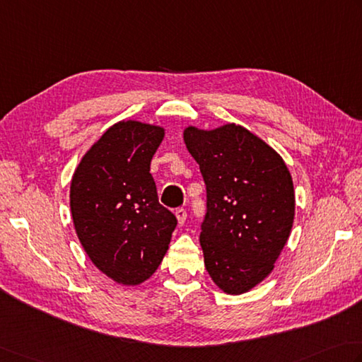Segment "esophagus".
<instances>
[{
    "mask_svg": "<svg viewBox=\"0 0 362 362\" xmlns=\"http://www.w3.org/2000/svg\"><path fill=\"white\" fill-rule=\"evenodd\" d=\"M175 216H177V221H179V224L182 226L183 223L187 221V210L185 209H177L175 210Z\"/></svg>",
    "mask_w": 362,
    "mask_h": 362,
    "instance_id": "esophagus-1",
    "label": "esophagus"
}]
</instances>
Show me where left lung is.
I'll list each match as a JSON object with an SVG mask.
<instances>
[{"label":"left lung","mask_w":362,"mask_h":362,"mask_svg":"<svg viewBox=\"0 0 362 362\" xmlns=\"http://www.w3.org/2000/svg\"><path fill=\"white\" fill-rule=\"evenodd\" d=\"M183 141L207 188L199 238L205 268L223 292L245 293L272 273L287 243L292 175L281 155L242 125L187 127Z\"/></svg>","instance_id":"left-lung-1"}]
</instances>
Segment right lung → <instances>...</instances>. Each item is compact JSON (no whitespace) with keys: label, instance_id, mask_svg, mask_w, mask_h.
Segmentation results:
<instances>
[{"label":"right lung","instance_id":"1","mask_svg":"<svg viewBox=\"0 0 362 362\" xmlns=\"http://www.w3.org/2000/svg\"><path fill=\"white\" fill-rule=\"evenodd\" d=\"M163 138L158 125L120 120L86 152L70 183L76 235L92 264L117 284L151 278L177 226L151 174Z\"/></svg>","mask_w":362,"mask_h":362}]
</instances>
